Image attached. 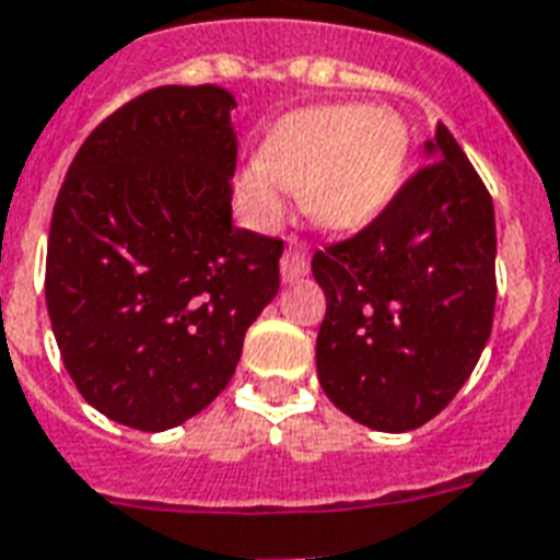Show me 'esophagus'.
<instances>
[{"instance_id": "34e87169", "label": "esophagus", "mask_w": 560, "mask_h": 560, "mask_svg": "<svg viewBox=\"0 0 560 560\" xmlns=\"http://www.w3.org/2000/svg\"><path fill=\"white\" fill-rule=\"evenodd\" d=\"M280 275H283L285 283H292V280H301V277L310 275V248H306V242H301L298 236L289 240L285 245V254L280 259Z\"/></svg>"}]
</instances>
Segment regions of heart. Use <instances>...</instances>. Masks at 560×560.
I'll use <instances>...</instances> for the list:
<instances>
[{
  "label": "heart",
  "mask_w": 560,
  "mask_h": 560,
  "mask_svg": "<svg viewBox=\"0 0 560 560\" xmlns=\"http://www.w3.org/2000/svg\"><path fill=\"white\" fill-rule=\"evenodd\" d=\"M409 128L392 110L365 104H320L283 116L268 131L257 163L242 168L236 198L259 228L289 212L301 192L303 212L327 231H359L400 189Z\"/></svg>",
  "instance_id": "1"
}]
</instances>
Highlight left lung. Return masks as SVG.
Here are the masks:
<instances>
[{
  "label": "left lung",
  "instance_id": "1",
  "mask_svg": "<svg viewBox=\"0 0 560 560\" xmlns=\"http://www.w3.org/2000/svg\"><path fill=\"white\" fill-rule=\"evenodd\" d=\"M427 158L368 228L312 257L327 294L320 388L380 432H409L446 409L493 324L491 195L444 125Z\"/></svg>",
  "mask_w": 560,
  "mask_h": 560
}]
</instances>
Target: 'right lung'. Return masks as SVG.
<instances>
[{
    "mask_svg": "<svg viewBox=\"0 0 560 560\" xmlns=\"http://www.w3.org/2000/svg\"><path fill=\"white\" fill-rule=\"evenodd\" d=\"M228 90L158 86L78 149L46 250L60 357L93 409L163 432L231 383L280 289L283 240L233 228Z\"/></svg>",
    "mask_w": 560,
    "mask_h": 560,
    "instance_id": "right-lung-1",
    "label": "right lung"
}]
</instances>
